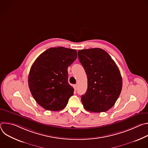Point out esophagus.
Here are the masks:
<instances>
[{
    "label": "esophagus",
    "instance_id": "1",
    "mask_svg": "<svg viewBox=\"0 0 148 148\" xmlns=\"http://www.w3.org/2000/svg\"><path fill=\"white\" fill-rule=\"evenodd\" d=\"M77 88H78V86H77V84H75V85H74V90H77Z\"/></svg>",
    "mask_w": 148,
    "mask_h": 148
}]
</instances>
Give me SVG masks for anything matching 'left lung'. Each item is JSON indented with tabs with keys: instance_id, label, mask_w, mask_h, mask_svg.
<instances>
[{
	"instance_id": "left-lung-1",
	"label": "left lung",
	"mask_w": 148,
	"mask_h": 148,
	"mask_svg": "<svg viewBox=\"0 0 148 148\" xmlns=\"http://www.w3.org/2000/svg\"><path fill=\"white\" fill-rule=\"evenodd\" d=\"M78 56L88 79L87 90L81 97L84 108L94 112L107 111L122 90V79L118 66L101 49L79 50Z\"/></svg>"
}]
</instances>
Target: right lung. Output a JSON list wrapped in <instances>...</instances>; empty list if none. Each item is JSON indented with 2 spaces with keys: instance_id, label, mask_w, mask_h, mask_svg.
Here are the masks:
<instances>
[{
  "instance_id": "1",
  "label": "right lung",
  "mask_w": 148,
  "mask_h": 148,
  "mask_svg": "<svg viewBox=\"0 0 148 148\" xmlns=\"http://www.w3.org/2000/svg\"><path fill=\"white\" fill-rule=\"evenodd\" d=\"M77 57L76 50L52 47L41 53L32 64L29 87L36 101L49 111L64 109L74 94L68 82V67Z\"/></svg>"
}]
</instances>
